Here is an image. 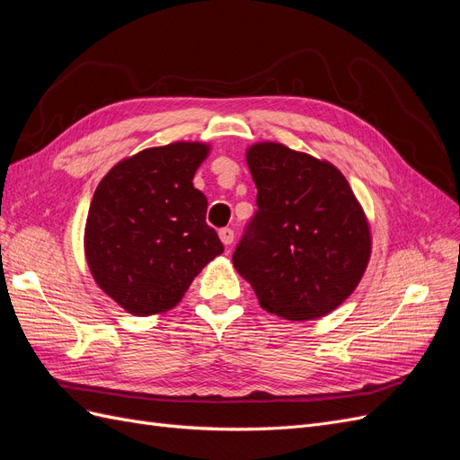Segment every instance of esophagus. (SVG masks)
Returning a JSON list of instances; mask_svg holds the SVG:
<instances>
[{
  "mask_svg": "<svg viewBox=\"0 0 460 460\" xmlns=\"http://www.w3.org/2000/svg\"><path fill=\"white\" fill-rule=\"evenodd\" d=\"M218 235H220V242L225 243V245H232V242H234V230L232 228H222L220 232H218Z\"/></svg>",
  "mask_w": 460,
  "mask_h": 460,
  "instance_id": "obj_1",
  "label": "esophagus"
}]
</instances>
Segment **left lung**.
<instances>
[{
  "mask_svg": "<svg viewBox=\"0 0 460 460\" xmlns=\"http://www.w3.org/2000/svg\"><path fill=\"white\" fill-rule=\"evenodd\" d=\"M259 211L234 252V267L261 307L286 320H314L349 297L363 278L368 218L330 161L259 142L245 151Z\"/></svg>",
  "mask_w": 460,
  "mask_h": 460,
  "instance_id": "8db88e82",
  "label": "left lung"
}]
</instances>
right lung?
Segmentation results:
<instances>
[{
    "label": "right lung",
    "mask_w": 460,
    "mask_h": 460,
    "mask_svg": "<svg viewBox=\"0 0 460 460\" xmlns=\"http://www.w3.org/2000/svg\"><path fill=\"white\" fill-rule=\"evenodd\" d=\"M203 142L147 147L119 161L95 188L84 255L95 284L134 316L161 314L222 247L207 226V198L193 176L208 157Z\"/></svg>",
    "instance_id": "obj_1"
}]
</instances>
